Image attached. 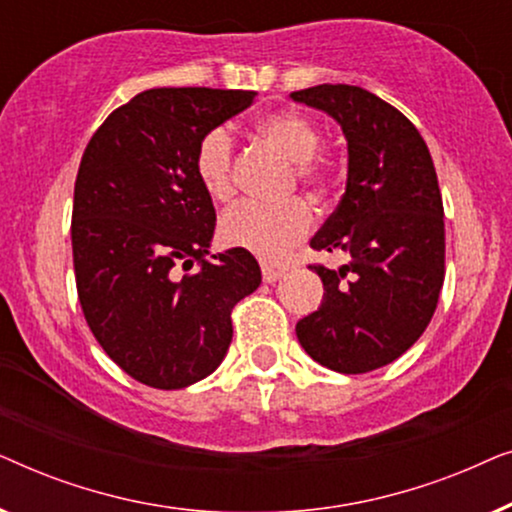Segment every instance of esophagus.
Here are the masks:
<instances>
[{
    "label": "esophagus",
    "mask_w": 512,
    "mask_h": 512,
    "mask_svg": "<svg viewBox=\"0 0 512 512\" xmlns=\"http://www.w3.org/2000/svg\"><path fill=\"white\" fill-rule=\"evenodd\" d=\"M261 272H263V282L272 284V282H277V279L284 275V268H275V265H268V263H263Z\"/></svg>",
    "instance_id": "obj_1"
}]
</instances>
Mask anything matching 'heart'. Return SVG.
Returning <instances> with one entry per match:
<instances>
[{"label":"heart","instance_id":"obj_1","mask_svg":"<svg viewBox=\"0 0 512 512\" xmlns=\"http://www.w3.org/2000/svg\"><path fill=\"white\" fill-rule=\"evenodd\" d=\"M258 135L298 165V179L310 188H321L326 174L307 163L319 151V132L296 111H272L258 121ZM233 135L226 128H212L200 137L195 149V174L209 198L226 202L235 191L233 181ZM312 226V209L293 198L279 205L240 202L221 219V240L233 249L249 251L263 261H282Z\"/></svg>","mask_w":512,"mask_h":512}]
</instances>
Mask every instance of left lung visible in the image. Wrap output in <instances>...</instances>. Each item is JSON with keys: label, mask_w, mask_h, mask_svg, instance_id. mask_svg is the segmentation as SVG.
Segmentation results:
<instances>
[{"label": "left lung", "mask_w": 512, "mask_h": 512, "mask_svg": "<svg viewBox=\"0 0 512 512\" xmlns=\"http://www.w3.org/2000/svg\"><path fill=\"white\" fill-rule=\"evenodd\" d=\"M293 102L324 111L347 139V186L310 247L345 251L347 265H312L319 310L296 324L321 366L359 375L415 345L445 279V223L429 146L401 111L359 86L321 83Z\"/></svg>", "instance_id": "obj_1"}]
</instances>
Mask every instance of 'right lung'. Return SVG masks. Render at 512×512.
<instances>
[{"instance_id": "add662e5", "label": "right lung", "mask_w": 512, "mask_h": 512, "mask_svg": "<svg viewBox=\"0 0 512 512\" xmlns=\"http://www.w3.org/2000/svg\"><path fill=\"white\" fill-rule=\"evenodd\" d=\"M254 97L144 90L83 151L72 212L81 310L109 359L153 389L212 375L233 340L230 312L261 284L249 251L209 254L216 212L193 165L200 137Z\"/></svg>"}]
</instances>
